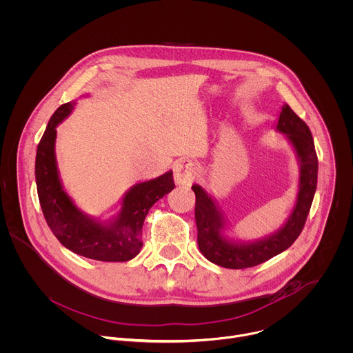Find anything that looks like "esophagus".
<instances>
[{
	"label": "esophagus",
	"mask_w": 353,
	"mask_h": 353,
	"mask_svg": "<svg viewBox=\"0 0 353 353\" xmlns=\"http://www.w3.org/2000/svg\"><path fill=\"white\" fill-rule=\"evenodd\" d=\"M196 177V168L192 161L183 159L173 166V179L177 185L190 187Z\"/></svg>",
	"instance_id": "1"
}]
</instances>
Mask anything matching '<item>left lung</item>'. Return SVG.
<instances>
[{"instance_id":"left-lung-1","label":"left lung","mask_w":353,"mask_h":353,"mask_svg":"<svg viewBox=\"0 0 353 353\" xmlns=\"http://www.w3.org/2000/svg\"><path fill=\"white\" fill-rule=\"evenodd\" d=\"M275 130L283 133L294 150L299 168V192L294 208L275 232L254 241H242L227 235L228 221L210 192L194 184L196 196L195 220L201 253L216 265L242 270L259 265L289 249L301 234L307 221L318 183V157L307 123L285 103Z\"/></svg>"}]
</instances>
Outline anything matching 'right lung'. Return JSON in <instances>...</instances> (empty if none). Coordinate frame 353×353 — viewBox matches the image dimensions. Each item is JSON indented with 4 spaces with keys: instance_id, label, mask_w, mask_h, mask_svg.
<instances>
[{
    "instance_id": "1",
    "label": "right lung",
    "mask_w": 353,
    "mask_h": 353,
    "mask_svg": "<svg viewBox=\"0 0 353 353\" xmlns=\"http://www.w3.org/2000/svg\"><path fill=\"white\" fill-rule=\"evenodd\" d=\"M75 104L70 101L54 111L37 148L35 183L42 213L53 235L72 253L97 261H129L141 250L148 210L174 188L173 173L132 185L121 199L119 212L105 221L82 212L63 187L54 152L56 128Z\"/></svg>"
}]
</instances>
